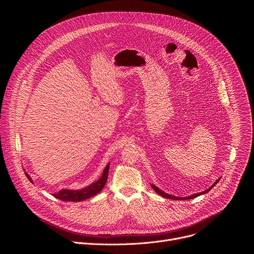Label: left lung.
Segmentation results:
<instances>
[{
    "label": "left lung",
    "mask_w": 254,
    "mask_h": 254,
    "mask_svg": "<svg viewBox=\"0 0 254 254\" xmlns=\"http://www.w3.org/2000/svg\"><path fill=\"white\" fill-rule=\"evenodd\" d=\"M219 180L220 179H218L216 181V182L213 184V186H211L209 189H207L206 191H204V192H201V193H198V194H194V195H191V196H189V197H185V198H179V197H175V196H172V195H169V194H167V193H164L163 191H161L159 188H157L155 185H152V187H153V189L159 194V195H161L162 197H165V198H168V199H173V200H182V199H185V200H188V199H193V198H196V197H198L199 195H202V194H205V193H207V192H209L217 183L219 182Z\"/></svg>",
    "instance_id": "left-lung-1"
}]
</instances>
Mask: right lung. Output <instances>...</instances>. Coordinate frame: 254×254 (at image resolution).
<instances>
[{
    "instance_id": "1",
    "label": "right lung",
    "mask_w": 254,
    "mask_h": 254,
    "mask_svg": "<svg viewBox=\"0 0 254 254\" xmlns=\"http://www.w3.org/2000/svg\"><path fill=\"white\" fill-rule=\"evenodd\" d=\"M108 169H110V165H107L106 168L104 169L101 178L98 179L95 183L88 186L87 188H84V189L78 190V191L64 189L56 194H53V196L62 201H73V202H78V201H83L85 199H88V198L96 195L97 193H99L105 186L106 181H107V176H108ZM26 176L31 181V178L29 177V175L26 174Z\"/></svg>"
}]
</instances>
